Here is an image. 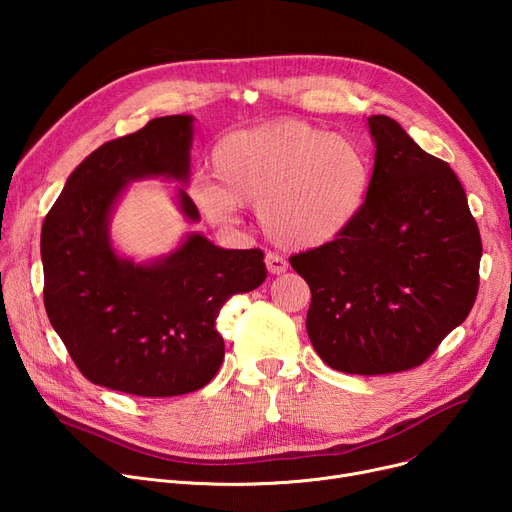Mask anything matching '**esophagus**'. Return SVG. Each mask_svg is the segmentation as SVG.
<instances>
[{
  "mask_svg": "<svg viewBox=\"0 0 512 512\" xmlns=\"http://www.w3.org/2000/svg\"><path fill=\"white\" fill-rule=\"evenodd\" d=\"M265 265H267V272L270 274H284L288 270V261L276 253H267L265 255Z\"/></svg>",
  "mask_w": 512,
  "mask_h": 512,
  "instance_id": "1",
  "label": "esophagus"
}]
</instances>
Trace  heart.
I'll return each instance as SVG.
<instances>
[{"label":"heart","mask_w":512,"mask_h":512,"mask_svg":"<svg viewBox=\"0 0 512 512\" xmlns=\"http://www.w3.org/2000/svg\"><path fill=\"white\" fill-rule=\"evenodd\" d=\"M211 176L191 197L213 224L257 205L263 232L288 249H315L355 224L371 191V164L353 139L278 118L226 134L211 149Z\"/></svg>","instance_id":"obj_1"}]
</instances>
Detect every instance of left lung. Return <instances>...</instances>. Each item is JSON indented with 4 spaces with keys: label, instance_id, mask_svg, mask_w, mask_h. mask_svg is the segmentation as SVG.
<instances>
[{
    "label": "left lung",
    "instance_id": "left-lung-1",
    "mask_svg": "<svg viewBox=\"0 0 512 512\" xmlns=\"http://www.w3.org/2000/svg\"><path fill=\"white\" fill-rule=\"evenodd\" d=\"M371 191L342 236L290 257L311 288L307 334L336 371L382 375L429 359L467 319L481 236L463 184L388 116L367 118Z\"/></svg>",
    "mask_w": 512,
    "mask_h": 512
}]
</instances>
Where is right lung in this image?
Instances as JSON below:
<instances>
[{
	"label": "right lung",
	"mask_w": 512,
	"mask_h": 512,
	"mask_svg": "<svg viewBox=\"0 0 512 512\" xmlns=\"http://www.w3.org/2000/svg\"><path fill=\"white\" fill-rule=\"evenodd\" d=\"M191 116H164L95 149L68 178L41 228L43 303L85 378L149 398L201 390L224 361V303L267 278L261 249H220L191 234L168 257L134 265L110 245V211L130 180L186 182ZM180 209H199L182 188Z\"/></svg>",
	"instance_id": "add662e5"
}]
</instances>
